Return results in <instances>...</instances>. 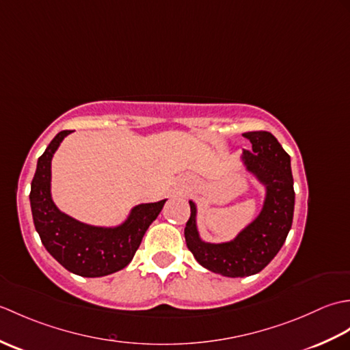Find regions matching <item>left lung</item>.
Listing matches in <instances>:
<instances>
[{"instance_id": "1", "label": "left lung", "mask_w": 350, "mask_h": 350, "mask_svg": "<svg viewBox=\"0 0 350 350\" xmlns=\"http://www.w3.org/2000/svg\"><path fill=\"white\" fill-rule=\"evenodd\" d=\"M252 152L245 150L242 159L247 170L265 183L266 200L256 221L232 242L206 243L198 237L196 227V204L189 202L191 217L185 227L188 250L197 262L224 277H250L271 263L281 250L292 227L295 209L293 176L290 156L271 132H245Z\"/></svg>"}]
</instances>
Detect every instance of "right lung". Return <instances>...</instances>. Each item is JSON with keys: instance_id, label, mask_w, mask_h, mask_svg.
<instances>
[{"instance_id": "add662e5", "label": "right lung", "mask_w": 350, "mask_h": 350, "mask_svg": "<svg viewBox=\"0 0 350 350\" xmlns=\"http://www.w3.org/2000/svg\"><path fill=\"white\" fill-rule=\"evenodd\" d=\"M70 132L57 133L37 161L29 192L34 227L43 247L69 272L90 278L103 277L131 263L146 230L167 200L133 207L128 221L116 228L87 226L58 211L51 198V159Z\"/></svg>"}]
</instances>
